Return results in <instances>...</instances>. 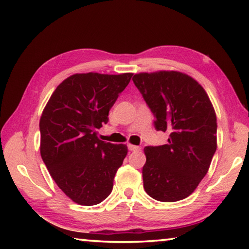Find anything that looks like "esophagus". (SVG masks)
<instances>
[{
	"label": "esophagus",
	"mask_w": 249,
	"mask_h": 249,
	"mask_svg": "<svg viewBox=\"0 0 249 249\" xmlns=\"http://www.w3.org/2000/svg\"><path fill=\"white\" fill-rule=\"evenodd\" d=\"M127 147H128V150H129V151H140V150H141V147H140V146L132 145V144H128Z\"/></svg>",
	"instance_id": "1"
}]
</instances>
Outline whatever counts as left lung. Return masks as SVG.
<instances>
[{
  "label": "left lung",
  "instance_id": "1",
  "mask_svg": "<svg viewBox=\"0 0 249 249\" xmlns=\"http://www.w3.org/2000/svg\"><path fill=\"white\" fill-rule=\"evenodd\" d=\"M133 81L154 115L155 129L170 133L168 144L144 148V189L159 201H179L198 187L216 152L213 104L194 78L179 71L137 73Z\"/></svg>",
  "mask_w": 249,
  "mask_h": 249
}]
</instances>
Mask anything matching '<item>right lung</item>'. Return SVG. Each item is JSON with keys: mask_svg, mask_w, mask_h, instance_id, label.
<instances>
[{"mask_svg": "<svg viewBox=\"0 0 249 249\" xmlns=\"http://www.w3.org/2000/svg\"><path fill=\"white\" fill-rule=\"evenodd\" d=\"M133 73H76L55 88L40 118V153L59 188L78 205L94 206L113 190L127 154L124 144L104 142L97 129Z\"/></svg>", "mask_w": 249, "mask_h": 249, "instance_id": "add662e5", "label": "right lung"}]
</instances>
